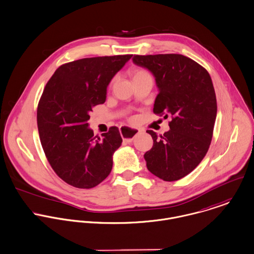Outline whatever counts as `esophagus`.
<instances>
[{
    "instance_id": "obj_1",
    "label": "esophagus",
    "mask_w": 254,
    "mask_h": 254,
    "mask_svg": "<svg viewBox=\"0 0 254 254\" xmlns=\"http://www.w3.org/2000/svg\"><path fill=\"white\" fill-rule=\"evenodd\" d=\"M120 132H121L122 136L124 137V141L129 143L133 140L134 136L139 134L140 132H142V130L139 128H132L129 127H120Z\"/></svg>"
}]
</instances>
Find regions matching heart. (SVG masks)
Returning a JSON list of instances; mask_svg holds the SVG:
<instances>
[{"mask_svg":"<svg viewBox=\"0 0 254 254\" xmlns=\"http://www.w3.org/2000/svg\"><path fill=\"white\" fill-rule=\"evenodd\" d=\"M130 75H131L132 81H133V80H136V79H140V78L146 77V76H150V74H149L146 70L140 69V68L133 69V70L130 72Z\"/></svg>","mask_w":254,"mask_h":254,"instance_id":"obj_1","label":"heart"}]
</instances>
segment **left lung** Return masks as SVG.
Listing matches in <instances>:
<instances>
[{
    "mask_svg": "<svg viewBox=\"0 0 254 254\" xmlns=\"http://www.w3.org/2000/svg\"><path fill=\"white\" fill-rule=\"evenodd\" d=\"M134 64L148 69L159 93L155 114L172 116L170 130L152 136L153 147L144 154L147 169L166 182L178 181L202 161L212 140L217 101L208 71L180 54H159L132 58Z\"/></svg>",
    "mask_w": 254,
    "mask_h": 254,
    "instance_id": "left-lung-1",
    "label": "left lung"
}]
</instances>
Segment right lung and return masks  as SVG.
Wrapping results in <instances>:
<instances>
[{
	"mask_svg": "<svg viewBox=\"0 0 254 254\" xmlns=\"http://www.w3.org/2000/svg\"><path fill=\"white\" fill-rule=\"evenodd\" d=\"M132 55L86 58L58 67L37 109L45 155L56 174L78 189H91L111 173L123 139L117 127L94 137L88 120L92 107L106 101L107 87Z\"/></svg>",
	"mask_w": 254,
	"mask_h": 254,
	"instance_id": "add662e5",
	"label": "right lung"
}]
</instances>
